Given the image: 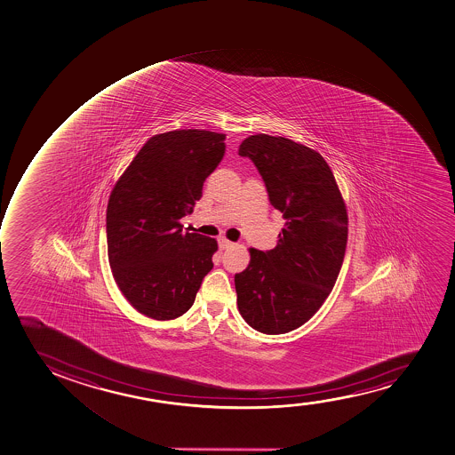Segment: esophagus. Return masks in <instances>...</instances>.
Returning a JSON list of instances; mask_svg holds the SVG:
<instances>
[{
    "label": "esophagus",
    "mask_w": 455,
    "mask_h": 455,
    "mask_svg": "<svg viewBox=\"0 0 455 455\" xmlns=\"http://www.w3.org/2000/svg\"><path fill=\"white\" fill-rule=\"evenodd\" d=\"M231 246H235V242H231V240L225 239V237H220V250H227V248H231Z\"/></svg>",
    "instance_id": "1"
}]
</instances>
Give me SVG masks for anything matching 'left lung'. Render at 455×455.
<instances>
[{
    "label": "left lung",
    "mask_w": 455,
    "mask_h": 455,
    "mask_svg": "<svg viewBox=\"0 0 455 455\" xmlns=\"http://www.w3.org/2000/svg\"><path fill=\"white\" fill-rule=\"evenodd\" d=\"M286 224L274 250L250 248L235 274L237 307L250 327L283 334L304 325L336 284L347 251V213L325 158L291 139L256 134L240 143Z\"/></svg>",
    "instance_id": "8db88e82"
}]
</instances>
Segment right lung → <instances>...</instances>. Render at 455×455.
Listing matches in <instances>:
<instances>
[{
  "instance_id": "add662e5",
  "label": "right lung",
  "mask_w": 455,
  "mask_h": 455,
  "mask_svg": "<svg viewBox=\"0 0 455 455\" xmlns=\"http://www.w3.org/2000/svg\"><path fill=\"white\" fill-rule=\"evenodd\" d=\"M225 134L174 130L154 134L113 186L108 252L113 278L145 316L171 321L194 304L218 242L183 233L203 186L225 153Z\"/></svg>"
}]
</instances>
